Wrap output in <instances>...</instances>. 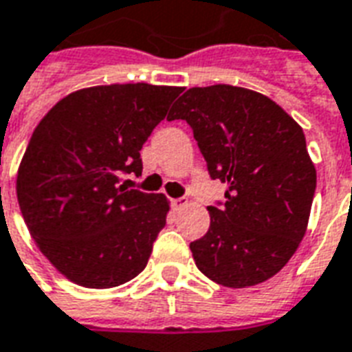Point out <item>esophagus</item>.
I'll return each instance as SVG.
<instances>
[{"label":"esophagus","mask_w":352,"mask_h":352,"mask_svg":"<svg viewBox=\"0 0 352 352\" xmlns=\"http://www.w3.org/2000/svg\"><path fill=\"white\" fill-rule=\"evenodd\" d=\"M187 202H189V200H187L186 197L174 198V200H173V208H174V210H176V211H178V210H182V208H186Z\"/></svg>","instance_id":"obj_1"}]
</instances>
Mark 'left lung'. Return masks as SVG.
<instances>
[{"instance_id":"obj_1","label":"left lung","mask_w":352,"mask_h":352,"mask_svg":"<svg viewBox=\"0 0 352 352\" xmlns=\"http://www.w3.org/2000/svg\"><path fill=\"white\" fill-rule=\"evenodd\" d=\"M166 120L191 126L211 179L228 186L189 245L198 269L226 287L274 276L305 237L316 192L302 128L271 98L232 85L192 87Z\"/></svg>"}]
</instances>
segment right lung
I'll list each match as a JSON object with an SVG mask.
<instances>
[{
  "mask_svg": "<svg viewBox=\"0 0 352 352\" xmlns=\"http://www.w3.org/2000/svg\"><path fill=\"white\" fill-rule=\"evenodd\" d=\"M182 91L148 83L81 89L33 131L18 168V204L42 254L79 286L116 287L146 267L168 202L120 182L142 173V144Z\"/></svg>",
  "mask_w": 352,
  "mask_h": 352,
  "instance_id": "right-lung-1",
  "label": "right lung"
}]
</instances>
